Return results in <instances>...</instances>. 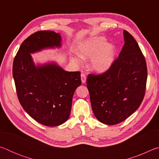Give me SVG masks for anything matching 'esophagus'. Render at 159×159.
Instances as JSON below:
<instances>
[{
  "instance_id": "esophagus-1",
  "label": "esophagus",
  "mask_w": 159,
  "mask_h": 159,
  "mask_svg": "<svg viewBox=\"0 0 159 159\" xmlns=\"http://www.w3.org/2000/svg\"><path fill=\"white\" fill-rule=\"evenodd\" d=\"M80 78H81L82 83H85L86 82V76L84 73H81L80 74Z\"/></svg>"
}]
</instances>
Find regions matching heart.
I'll return each instance as SVG.
<instances>
[{"label": "heart", "mask_w": 159, "mask_h": 159, "mask_svg": "<svg viewBox=\"0 0 159 159\" xmlns=\"http://www.w3.org/2000/svg\"><path fill=\"white\" fill-rule=\"evenodd\" d=\"M79 56L71 57V61L76 66H80L83 60L90 58L89 67L93 71L102 73L108 70L114 60V45L107 43L105 38L92 37L83 41L77 48Z\"/></svg>", "instance_id": "obj_1"}]
</instances>
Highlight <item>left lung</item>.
Returning <instances> with one entry per match:
<instances>
[{
	"mask_svg": "<svg viewBox=\"0 0 159 159\" xmlns=\"http://www.w3.org/2000/svg\"><path fill=\"white\" fill-rule=\"evenodd\" d=\"M125 43L112 65L100 75L89 74L87 87L97 119L107 125L125 120L140 106L145 94L147 68L138 43L123 31Z\"/></svg>",
	"mask_w": 159,
	"mask_h": 159,
	"instance_id": "obj_1",
	"label": "left lung"
}]
</instances>
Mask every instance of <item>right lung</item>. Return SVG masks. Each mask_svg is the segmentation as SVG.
I'll list each match as a JSON object with an SVG mask.
<instances>
[{
  "label": "right lung",
  "mask_w": 159,
  "mask_h": 159,
  "mask_svg": "<svg viewBox=\"0 0 159 159\" xmlns=\"http://www.w3.org/2000/svg\"><path fill=\"white\" fill-rule=\"evenodd\" d=\"M60 34L40 31L24 41L13 61L17 97L25 111L37 122L57 126L68 119L72 98L81 84L79 71H66L55 62L36 65L31 54L61 48Z\"/></svg>",
  "instance_id": "add662e5"
}]
</instances>
